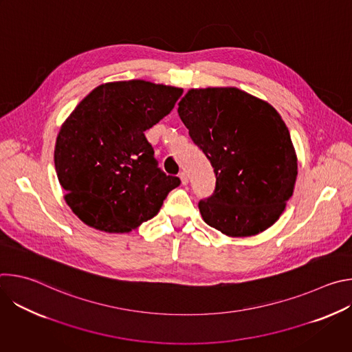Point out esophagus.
Wrapping results in <instances>:
<instances>
[{
	"mask_svg": "<svg viewBox=\"0 0 352 352\" xmlns=\"http://www.w3.org/2000/svg\"><path fill=\"white\" fill-rule=\"evenodd\" d=\"M179 178H181L182 185H186V184L189 182V178H188V175H186V173H185V171H182V173L179 174Z\"/></svg>",
	"mask_w": 352,
	"mask_h": 352,
	"instance_id": "34e87169",
	"label": "esophagus"
}]
</instances>
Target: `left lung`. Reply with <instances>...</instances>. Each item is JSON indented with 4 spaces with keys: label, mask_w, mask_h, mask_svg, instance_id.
I'll return each mask as SVG.
<instances>
[{
    "label": "left lung",
    "mask_w": 352,
    "mask_h": 352,
    "mask_svg": "<svg viewBox=\"0 0 352 352\" xmlns=\"http://www.w3.org/2000/svg\"><path fill=\"white\" fill-rule=\"evenodd\" d=\"M178 116L214 168V192L199 202L205 223L228 236L256 235L273 226L298 174L280 114L236 87H206L190 89Z\"/></svg>",
    "instance_id": "obj_1"
}]
</instances>
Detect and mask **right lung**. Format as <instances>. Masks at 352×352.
<instances>
[{
	"mask_svg": "<svg viewBox=\"0 0 352 352\" xmlns=\"http://www.w3.org/2000/svg\"><path fill=\"white\" fill-rule=\"evenodd\" d=\"M182 91L140 79L104 83L63 124L56 171L65 202L85 224L129 232L153 219L181 184L159 168L144 131L171 113Z\"/></svg>",
	"mask_w": 352,
	"mask_h": 352,
	"instance_id": "right-lung-1",
	"label": "right lung"
}]
</instances>
